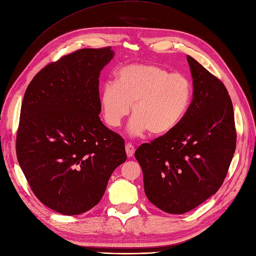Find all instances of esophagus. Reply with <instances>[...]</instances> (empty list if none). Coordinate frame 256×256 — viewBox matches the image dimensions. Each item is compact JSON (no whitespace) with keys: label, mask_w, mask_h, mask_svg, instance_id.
<instances>
[{"label":"esophagus","mask_w":256,"mask_h":256,"mask_svg":"<svg viewBox=\"0 0 256 256\" xmlns=\"http://www.w3.org/2000/svg\"><path fill=\"white\" fill-rule=\"evenodd\" d=\"M134 151H136V148L133 147L132 144H130V142L126 144V153H127L128 157H132L133 154H134Z\"/></svg>","instance_id":"obj_1"}]
</instances>
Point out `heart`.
Instances as JSON below:
<instances>
[{"label": "heart", "mask_w": 256, "mask_h": 256, "mask_svg": "<svg viewBox=\"0 0 256 256\" xmlns=\"http://www.w3.org/2000/svg\"><path fill=\"white\" fill-rule=\"evenodd\" d=\"M192 99V85L182 72L150 64L120 68L116 81H107L100 92V109L105 123L116 128L130 114L132 136L149 132L164 136L184 118Z\"/></svg>", "instance_id": "b5f03b06"}]
</instances>
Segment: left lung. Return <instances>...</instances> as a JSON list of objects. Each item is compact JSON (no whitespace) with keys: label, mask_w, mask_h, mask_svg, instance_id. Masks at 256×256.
<instances>
[{"label":"left lung","mask_w":256,"mask_h":256,"mask_svg":"<svg viewBox=\"0 0 256 256\" xmlns=\"http://www.w3.org/2000/svg\"><path fill=\"white\" fill-rule=\"evenodd\" d=\"M192 100L179 126L140 144L134 156L146 196L156 208L182 214L223 184L236 146L234 106L223 82L188 55Z\"/></svg>","instance_id":"obj_1"}]
</instances>
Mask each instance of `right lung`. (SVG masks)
<instances>
[{
  "mask_svg": "<svg viewBox=\"0 0 256 256\" xmlns=\"http://www.w3.org/2000/svg\"><path fill=\"white\" fill-rule=\"evenodd\" d=\"M114 55L112 46L66 55L42 68L24 94L18 160L35 196L59 214L92 210L127 160L124 138L99 116L100 72Z\"/></svg>",
  "mask_w": 256,
  "mask_h": 256,
  "instance_id": "1",
  "label": "right lung"
}]
</instances>
